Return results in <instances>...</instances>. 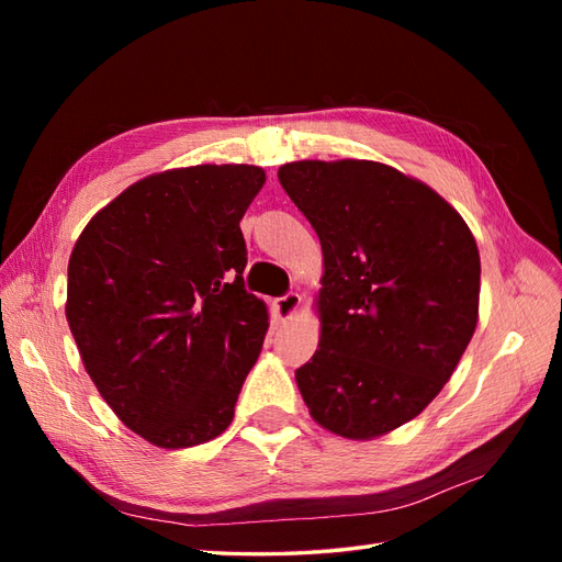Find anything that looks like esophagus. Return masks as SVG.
<instances>
[{
	"label": "esophagus",
	"instance_id": "1",
	"mask_svg": "<svg viewBox=\"0 0 562 562\" xmlns=\"http://www.w3.org/2000/svg\"><path fill=\"white\" fill-rule=\"evenodd\" d=\"M300 300H302V297H300L297 293H285L283 297H279V300L274 302L279 318H291V316L297 312V307H300Z\"/></svg>",
	"mask_w": 562,
	"mask_h": 562
}]
</instances>
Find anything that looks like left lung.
Segmentation results:
<instances>
[{
  "label": "left lung",
  "mask_w": 562,
  "mask_h": 562,
  "mask_svg": "<svg viewBox=\"0 0 562 562\" xmlns=\"http://www.w3.org/2000/svg\"><path fill=\"white\" fill-rule=\"evenodd\" d=\"M279 182L323 250L321 339L295 370L312 417L368 440L417 417L471 342L481 255L431 187L378 161H293Z\"/></svg>",
  "instance_id": "1"
}]
</instances>
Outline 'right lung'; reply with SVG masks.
I'll return each mask as SVG.
<instances>
[{
  "label": "right lung",
  "mask_w": 562,
  "mask_h": 562,
  "mask_svg": "<svg viewBox=\"0 0 562 562\" xmlns=\"http://www.w3.org/2000/svg\"><path fill=\"white\" fill-rule=\"evenodd\" d=\"M265 171L203 164L143 178L95 213L67 265L83 368L128 429L192 448L223 434L269 328L246 291L241 217Z\"/></svg>",
  "instance_id": "add662e5"
}]
</instances>
